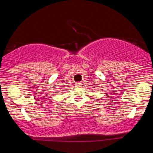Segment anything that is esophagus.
Instances as JSON below:
<instances>
[{"label": "esophagus", "instance_id": "obj_1", "mask_svg": "<svg viewBox=\"0 0 153 153\" xmlns=\"http://www.w3.org/2000/svg\"><path fill=\"white\" fill-rule=\"evenodd\" d=\"M81 85H82L81 82H76V83H75V86L76 87H80Z\"/></svg>", "mask_w": 153, "mask_h": 153}]
</instances>
